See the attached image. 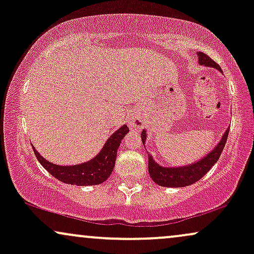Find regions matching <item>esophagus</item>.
Instances as JSON below:
<instances>
[{"label": "esophagus", "mask_w": 254, "mask_h": 254, "mask_svg": "<svg viewBox=\"0 0 254 254\" xmlns=\"http://www.w3.org/2000/svg\"><path fill=\"white\" fill-rule=\"evenodd\" d=\"M142 123H143V122H142V119H139V118H131L130 119V125L132 127H141Z\"/></svg>", "instance_id": "1"}]
</instances>
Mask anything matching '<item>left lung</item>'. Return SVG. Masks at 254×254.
<instances>
[{
    "label": "left lung",
    "mask_w": 254,
    "mask_h": 254,
    "mask_svg": "<svg viewBox=\"0 0 254 254\" xmlns=\"http://www.w3.org/2000/svg\"><path fill=\"white\" fill-rule=\"evenodd\" d=\"M197 56L198 63L200 65L211 66V68L217 69L218 71L222 72L220 65L215 63L210 57L206 56L205 54L198 52ZM228 132L229 127L224 131L218 143L206 155L189 165L178 166V167H164V166L157 164L153 159V156L148 154V171H149L150 178L157 185L165 186V188H185V186L192 185L205 176L212 166L216 164L227 142ZM141 138L142 143L145 145V141H147V131L145 130L142 131Z\"/></svg>",
    "instance_id": "1"
}]
</instances>
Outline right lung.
Here are the masks:
<instances>
[{"label": "right lung", "mask_w": 254, "mask_h": 254, "mask_svg": "<svg viewBox=\"0 0 254 254\" xmlns=\"http://www.w3.org/2000/svg\"><path fill=\"white\" fill-rule=\"evenodd\" d=\"M127 132H129V127L127 124H124L107 138L104 147L97 155L88 161L78 165L62 166L52 164L49 160L44 159L33 145L32 148L40 165L60 182L77 186L99 185L107 180V178L112 173L116 164V157H117V150L122 139Z\"/></svg>", "instance_id": "obj_1"}]
</instances>
